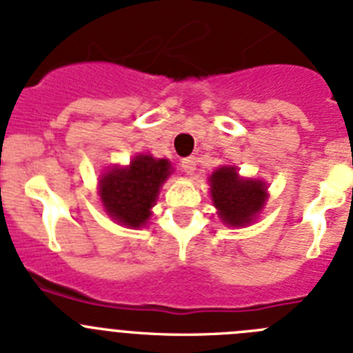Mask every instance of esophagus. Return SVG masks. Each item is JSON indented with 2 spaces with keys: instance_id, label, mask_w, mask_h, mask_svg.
I'll use <instances>...</instances> for the list:
<instances>
[{
  "instance_id": "esophagus-1",
  "label": "esophagus",
  "mask_w": 353,
  "mask_h": 353,
  "mask_svg": "<svg viewBox=\"0 0 353 353\" xmlns=\"http://www.w3.org/2000/svg\"><path fill=\"white\" fill-rule=\"evenodd\" d=\"M195 165H197V158L195 156H190V158H185L181 161V167L185 170V174L192 176L195 172Z\"/></svg>"
}]
</instances>
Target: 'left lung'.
Segmentation results:
<instances>
[{"label": "left lung", "mask_w": 353, "mask_h": 353, "mask_svg": "<svg viewBox=\"0 0 353 353\" xmlns=\"http://www.w3.org/2000/svg\"><path fill=\"white\" fill-rule=\"evenodd\" d=\"M208 183L216 214L228 228L238 229L256 222L270 197L265 181L240 176L234 165H220Z\"/></svg>", "instance_id": "obj_1"}]
</instances>
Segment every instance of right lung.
<instances>
[{
  "instance_id": "right-lung-1",
  "label": "right lung",
  "mask_w": 353,
  "mask_h": 353,
  "mask_svg": "<svg viewBox=\"0 0 353 353\" xmlns=\"http://www.w3.org/2000/svg\"><path fill=\"white\" fill-rule=\"evenodd\" d=\"M167 158L133 156L128 165L106 168L97 181L101 206L110 219L130 229L145 228L165 181L172 176Z\"/></svg>"
}]
</instances>
